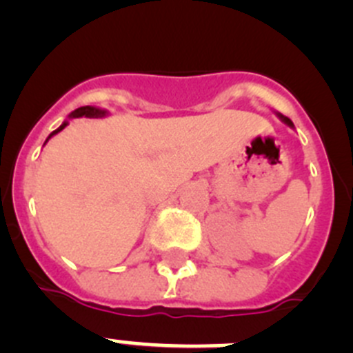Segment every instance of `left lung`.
<instances>
[{
	"instance_id": "obj_1",
	"label": "left lung",
	"mask_w": 353,
	"mask_h": 353,
	"mask_svg": "<svg viewBox=\"0 0 353 353\" xmlns=\"http://www.w3.org/2000/svg\"><path fill=\"white\" fill-rule=\"evenodd\" d=\"M276 114H278V118H280L281 121H285V123H287L288 127H292V128H294V123H292V120H290V118L283 117V114H281V113H276Z\"/></svg>"
}]
</instances>
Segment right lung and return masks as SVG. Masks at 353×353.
Here are the masks:
<instances>
[{
  "mask_svg": "<svg viewBox=\"0 0 353 353\" xmlns=\"http://www.w3.org/2000/svg\"><path fill=\"white\" fill-rule=\"evenodd\" d=\"M108 114H110V113H108L106 110H101V108H96V106H82V108H77L75 111H72V113L68 114V120H73V118H82V117H85V118H104V117H108ZM68 120L63 121V123L59 125L57 130L51 132L50 137L46 139V142L50 141V139L53 137V135H57L58 132H61L63 128H65L66 125H68ZM46 142H44V145H46Z\"/></svg>",
  "mask_w": 353,
  "mask_h": 353,
  "instance_id": "add662e5",
  "label": "right lung"
}]
</instances>
